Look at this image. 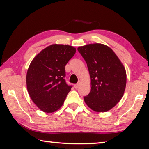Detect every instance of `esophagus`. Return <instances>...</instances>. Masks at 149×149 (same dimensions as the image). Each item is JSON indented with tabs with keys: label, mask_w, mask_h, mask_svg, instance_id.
<instances>
[{
	"label": "esophagus",
	"mask_w": 149,
	"mask_h": 149,
	"mask_svg": "<svg viewBox=\"0 0 149 149\" xmlns=\"http://www.w3.org/2000/svg\"><path fill=\"white\" fill-rule=\"evenodd\" d=\"M79 85H80V83H77V84H75V85H74V87H75V88H78Z\"/></svg>",
	"instance_id": "esophagus-1"
}]
</instances>
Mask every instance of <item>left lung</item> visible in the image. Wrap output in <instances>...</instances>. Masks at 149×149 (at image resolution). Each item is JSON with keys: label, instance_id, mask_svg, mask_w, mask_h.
<instances>
[{"label": "left lung", "instance_id": "8db88e82", "mask_svg": "<svg viewBox=\"0 0 149 149\" xmlns=\"http://www.w3.org/2000/svg\"><path fill=\"white\" fill-rule=\"evenodd\" d=\"M77 49L87 63L91 79V90L84 97L85 102L95 112L109 111L124 94L127 81L125 67L105 45L88 44Z\"/></svg>", "mask_w": 149, "mask_h": 149}]
</instances>
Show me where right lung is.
Returning a JSON list of instances; mask_svg holds the SVG:
<instances>
[{
    "label": "right lung",
    "instance_id": "right-lung-1",
    "mask_svg": "<svg viewBox=\"0 0 149 149\" xmlns=\"http://www.w3.org/2000/svg\"><path fill=\"white\" fill-rule=\"evenodd\" d=\"M75 53L72 46L53 44L38 53L30 63L26 74L28 93L45 113L58 111L72 88L65 81V66Z\"/></svg>",
    "mask_w": 149,
    "mask_h": 149
}]
</instances>
